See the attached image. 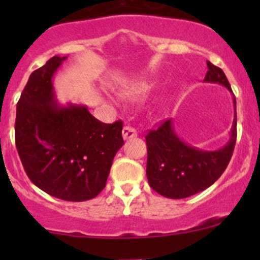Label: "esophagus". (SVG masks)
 I'll list each match as a JSON object with an SVG mask.
<instances>
[{
  "instance_id": "esophagus-1",
  "label": "esophagus",
  "mask_w": 260,
  "mask_h": 260,
  "mask_svg": "<svg viewBox=\"0 0 260 260\" xmlns=\"http://www.w3.org/2000/svg\"><path fill=\"white\" fill-rule=\"evenodd\" d=\"M122 135H123V138H124L125 141L132 140V138L137 137V131H136L133 127H131V125H125L122 131Z\"/></svg>"
}]
</instances>
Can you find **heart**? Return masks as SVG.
Returning a JSON list of instances; mask_svg holds the SVG:
<instances>
[{"mask_svg":"<svg viewBox=\"0 0 260 260\" xmlns=\"http://www.w3.org/2000/svg\"><path fill=\"white\" fill-rule=\"evenodd\" d=\"M141 94H143V91H140V93H138V95H141Z\"/></svg>","mask_w":260,"mask_h":260,"instance_id":"b5f03b06","label":"heart"}]
</instances>
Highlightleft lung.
Segmentation results:
<instances>
[{"mask_svg": "<svg viewBox=\"0 0 260 260\" xmlns=\"http://www.w3.org/2000/svg\"><path fill=\"white\" fill-rule=\"evenodd\" d=\"M208 64L204 81L224 85L233 93L230 84L220 68ZM234 103L230 138L217 151H204L183 142L176 135L172 119H167L157 129L149 131L147 142V179L149 186L169 199H185L211 186L225 171L237 142V102Z\"/></svg>", "mask_w": 260, "mask_h": 260, "instance_id": "1", "label": "left lung"}]
</instances>
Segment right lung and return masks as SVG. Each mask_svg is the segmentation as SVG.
Here are the masks:
<instances>
[{"instance_id":"right-lung-1","label":"right lung","mask_w":260,"mask_h":260,"mask_svg":"<svg viewBox=\"0 0 260 260\" xmlns=\"http://www.w3.org/2000/svg\"><path fill=\"white\" fill-rule=\"evenodd\" d=\"M67 56H52L28 78L16 109L15 141L28 179L65 201L95 198L118 149L122 120L107 124L81 104L60 106L52 77Z\"/></svg>"}]
</instances>
